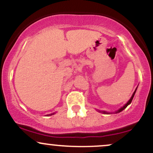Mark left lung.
I'll return each instance as SVG.
<instances>
[{"label":"left lung","mask_w":153,"mask_h":153,"mask_svg":"<svg viewBox=\"0 0 153 153\" xmlns=\"http://www.w3.org/2000/svg\"><path fill=\"white\" fill-rule=\"evenodd\" d=\"M137 88L135 89V91H134V92L133 93V94H132V96H131V99L129 100V101H128V102L126 103L125 105H124V106L123 107H122V108H119V109L118 110V111H115V113L116 114H117V113H119V112H121L122 111H123L124 109V108H126L127 107V106L128 105H129L131 103V101H132V99H133V98H134V94H135V92H136V91H137ZM100 112H102V113H103V114H110V113H108V112H106V111H100Z\"/></svg>","instance_id":"left-lung-1"}]
</instances>
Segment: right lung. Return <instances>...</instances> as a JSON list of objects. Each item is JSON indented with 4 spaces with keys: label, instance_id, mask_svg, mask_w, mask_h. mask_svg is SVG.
I'll use <instances>...</instances> for the list:
<instances>
[{
    "label": "right lung",
    "instance_id": "1",
    "mask_svg": "<svg viewBox=\"0 0 153 153\" xmlns=\"http://www.w3.org/2000/svg\"><path fill=\"white\" fill-rule=\"evenodd\" d=\"M54 114V113H53V114H49V115H48V116H50V115H52V114Z\"/></svg>",
    "mask_w": 153,
    "mask_h": 153
}]
</instances>
